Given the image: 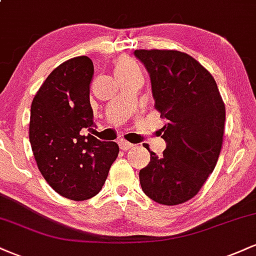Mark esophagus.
I'll return each mask as SVG.
<instances>
[{
  "mask_svg": "<svg viewBox=\"0 0 256 256\" xmlns=\"http://www.w3.org/2000/svg\"><path fill=\"white\" fill-rule=\"evenodd\" d=\"M119 146H120V148L122 149V150H128V149H130V148H132V146H134V144H131L130 142H128V140H119Z\"/></svg>",
  "mask_w": 256,
  "mask_h": 256,
  "instance_id": "1",
  "label": "esophagus"
}]
</instances>
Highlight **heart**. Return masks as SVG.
<instances>
[{"mask_svg":"<svg viewBox=\"0 0 256 256\" xmlns=\"http://www.w3.org/2000/svg\"><path fill=\"white\" fill-rule=\"evenodd\" d=\"M134 70H140L138 68L137 64H134L132 60H128V58H122V60L118 61L116 66V73L119 74V73H125L134 71Z\"/></svg>","mask_w":256,"mask_h":256,"instance_id":"obj_1","label":"heart"}]
</instances>
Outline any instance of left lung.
I'll use <instances>...</instances> for the list:
<instances>
[{"label":"left lung","instance_id":"8db88e82","mask_svg":"<svg viewBox=\"0 0 256 256\" xmlns=\"http://www.w3.org/2000/svg\"><path fill=\"white\" fill-rule=\"evenodd\" d=\"M150 76L155 108L167 124L162 156L150 152L140 171L143 192L174 206L200 192L213 172L222 144L225 106L216 80L195 58L177 50H134Z\"/></svg>","mask_w":256,"mask_h":256}]
</instances>
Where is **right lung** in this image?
Instances as JSON below:
<instances>
[{
	"label": "right lung",
	"instance_id": "add662e5",
	"mask_svg": "<svg viewBox=\"0 0 256 256\" xmlns=\"http://www.w3.org/2000/svg\"><path fill=\"white\" fill-rule=\"evenodd\" d=\"M88 56L61 64L46 79L31 104L30 143L44 179L64 198L84 201L98 195L119 152L116 142L94 136Z\"/></svg>",
	"mask_w": 256,
	"mask_h": 256
}]
</instances>
